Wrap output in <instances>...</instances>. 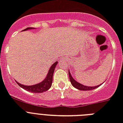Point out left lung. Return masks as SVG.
<instances>
[{
    "instance_id": "8db88e82",
    "label": "left lung",
    "mask_w": 123,
    "mask_h": 123,
    "mask_svg": "<svg viewBox=\"0 0 123 123\" xmlns=\"http://www.w3.org/2000/svg\"><path fill=\"white\" fill-rule=\"evenodd\" d=\"M68 76H69V78H70V81L71 82V84L74 86L75 88H78L79 90H93V89H95L97 87L99 86V85L98 86H85L83 85H81L80 83L77 82L76 81L74 80L73 78L72 77L71 74H70V72L68 71Z\"/></svg>"
}]
</instances>
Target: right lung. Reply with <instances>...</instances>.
<instances>
[{
  "label": "right lung",
  "instance_id": "1",
  "mask_svg": "<svg viewBox=\"0 0 123 123\" xmlns=\"http://www.w3.org/2000/svg\"><path fill=\"white\" fill-rule=\"evenodd\" d=\"M33 29V27H27L26 29H24L23 31H25V30H27V29ZM57 63H58V62H56L54 64L52 65V66L51 67V68L49 70L48 74L47 75V77L45 78V79L40 83L36 84L35 85H31V86H25V85L20 84V83H19L18 82L17 83L20 87L27 90V91H29V92H34V93H42V92H45V91H47V90L51 88V85H52L53 73H54L55 67L56 66Z\"/></svg>",
  "mask_w": 123,
  "mask_h": 123
}]
</instances>
